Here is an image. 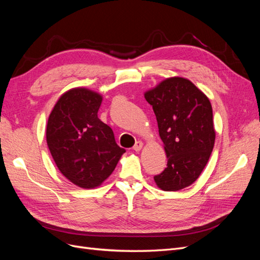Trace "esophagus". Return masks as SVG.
<instances>
[{
  "label": "esophagus",
  "mask_w": 260,
  "mask_h": 260,
  "mask_svg": "<svg viewBox=\"0 0 260 260\" xmlns=\"http://www.w3.org/2000/svg\"><path fill=\"white\" fill-rule=\"evenodd\" d=\"M142 146H143V143L141 142V141H137L136 142V144L133 145V151H136V152H139V151H141V148H142Z\"/></svg>",
  "instance_id": "obj_1"
}]
</instances>
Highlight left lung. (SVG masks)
Listing matches in <instances>:
<instances>
[{"mask_svg": "<svg viewBox=\"0 0 260 260\" xmlns=\"http://www.w3.org/2000/svg\"><path fill=\"white\" fill-rule=\"evenodd\" d=\"M152 105L167 155V168L154 177L164 191H179L201 175L215 144L208 98L187 79L164 80L144 94Z\"/></svg>", "mask_w": 260, "mask_h": 260, "instance_id": "1", "label": "left lung"}]
</instances>
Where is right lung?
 <instances>
[{
	"label": "right lung",
	"mask_w": 260,
	"mask_h": 260,
	"mask_svg": "<svg viewBox=\"0 0 260 260\" xmlns=\"http://www.w3.org/2000/svg\"><path fill=\"white\" fill-rule=\"evenodd\" d=\"M102 96L77 88L62 94L46 127V142L59 171L83 188L99 186L125 152L112 128L98 117Z\"/></svg>",
	"instance_id": "add662e5"
}]
</instances>
